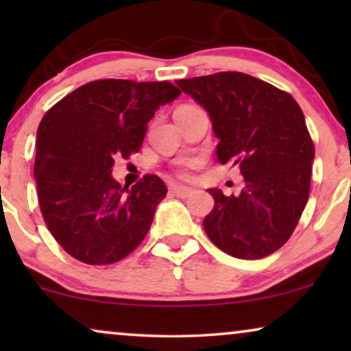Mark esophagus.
I'll return each mask as SVG.
<instances>
[{
	"label": "esophagus",
	"mask_w": 351,
	"mask_h": 351,
	"mask_svg": "<svg viewBox=\"0 0 351 351\" xmlns=\"http://www.w3.org/2000/svg\"><path fill=\"white\" fill-rule=\"evenodd\" d=\"M171 191L177 196V198H189V196L193 193V190H191L190 186L184 185H171Z\"/></svg>",
	"instance_id": "esophagus-1"
}]
</instances>
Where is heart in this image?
I'll use <instances>...</instances> for the list:
<instances>
[{
    "label": "heart",
    "mask_w": 351,
    "mask_h": 351,
    "mask_svg": "<svg viewBox=\"0 0 351 351\" xmlns=\"http://www.w3.org/2000/svg\"><path fill=\"white\" fill-rule=\"evenodd\" d=\"M182 107H190V105H182ZM179 108H180V107H179ZM193 166H195L193 161L186 162L185 166H182L180 169H179V176H180V177H190V169H191V167H193Z\"/></svg>",
    "instance_id": "1"
}]
</instances>
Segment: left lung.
<instances>
[{"label":"left lung","mask_w":351,"mask_h":351,"mask_svg":"<svg viewBox=\"0 0 351 351\" xmlns=\"http://www.w3.org/2000/svg\"><path fill=\"white\" fill-rule=\"evenodd\" d=\"M184 93L208 110L222 165L238 166V196L210 189L214 209L204 232L220 251L262 258L291 238L310 195L315 145L304 113L286 90L239 71L177 80Z\"/></svg>","instance_id":"obj_1"}]
</instances>
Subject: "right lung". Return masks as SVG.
Listing matches in <instances>:
<instances>
[{
    "label": "right lung",
    "instance_id": "add662e5",
    "mask_svg": "<svg viewBox=\"0 0 351 351\" xmlns=\"http://www.w3.org/2000/svg\"><path fill=\"white\" fill-rule=\"evenodd\" d=\"M169 81L97 80L47 110L36 132L35 180L43 219L66 254L88 265L128 257L147 237L167 189L147 174L126 190L114 158L141 150L148 121L179 97Z\"/></svg>",
    "mask_w": 351,
    "mask_h": 351
}]
</instances>
